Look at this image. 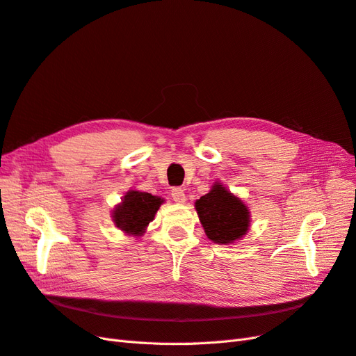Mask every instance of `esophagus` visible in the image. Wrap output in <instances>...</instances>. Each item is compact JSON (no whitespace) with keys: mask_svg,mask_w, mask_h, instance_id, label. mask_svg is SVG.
<instances>
[{"mask_svg":"<svg viewBox=\"0 0 356 356\" xmlns=\"http://www.w3.org/2000/svg\"><path fill=\"white\" fill-rule=\"evenodd\" d=\"M172 199H174V202L175 203H179V204H182L186 202V195H184V190L182 188H174L172 190Z\"/></svg>","mask_w":356,"mask_h":356,"instance_id":"1","label":"esophagus"}]
</instances>
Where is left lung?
Here are the masks:
<instances>
[{"label":"left lung","mask_w":356,"mask_h":356,"mask_svg":"<svg viewBox=\"0 0 356 356\" xmlns=\"http://www.w3.org/2000/svg\"><path fill=\"white\" fill-rule=\"evenodd\" d=\"M195 208L204 233L213 243L232 245L250 232V208L221 181L213 182L209 193L195 202Z\"/></svg>","instance_id":"8db88e82"}]
</instances>
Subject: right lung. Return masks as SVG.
<instances>
[{
  "label": "right lung",
  "instance_id": "right-lung-1",
  "mask_svg": "<svg viewBox=\"0 0 356 356\" xmlns=\"http://www.w3.org/2000/svg\"><path fill=\"white\" fill-rule=\"evenodd\" d=\"M165 202L152 193L131 188L111 211V218L115 227L127 236H143L148 224L154 220L160 204Z\"/></svg>",
  "mask_w": 356,
  "mask_h": 356
}]
</instances>
